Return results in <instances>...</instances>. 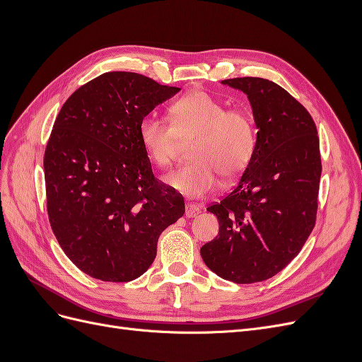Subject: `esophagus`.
<instances>
[{"mask_svg": "<svg viewBox=\"0 0 362 362\" xmlns=\"http://www.w3.org/2000/svg\"><path fill=\"white\" fill-rule=\"evenodd\" d=\"M199 211L201 208L196 204H185V217H196Z\"/></svg>", "mask_w": 362, "mask_h": 362, "instance_id": "obj_1", "label": "esophagus"}]
</instances>
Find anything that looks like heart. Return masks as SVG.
<instances>
[{"instance_id":"obj_1","label":"heart","mask_w":362,"mask_h":362,"mask_svg":"<svg viewBox=\"0 0 362 362\" xmlns=\"http://www.w3.org/2000/svg\"><path fill=\"white\" fill-rule=\"evenodd\" d=\"M170 124L154 113L140 119L139 139L149 158L169 168L178 157V139L192 140L190 164L166 178L172 189L202 198L217 189L221 178L233 181L242 175L257 148L255 127L240 108L226 105L205 92H194L175 101Z\"/></svg>"}]
</instances>
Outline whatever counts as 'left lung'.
<instances>
[{"label": "left lung", "instance_id": "obj_1", "mask_svg": "<svg viewBox=\"0 0 362 362\" xmlns=\"http://www.w3.org/2000/svg\"><path fill=\"white\" fill-rule=\"evenodd\" d=\"M223 84L247 95L257 148L237 187L206 210L218 234L201 247L205 264L235 284L275 276L315 225L322 158L308 110L276 83L243 76Z\"/></svg>", "mask_w": 362, "mask_h": 362}]
</instances>
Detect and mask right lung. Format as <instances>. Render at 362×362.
<instances>
[{"label":"right lung","mask_w":362,"mask_h":362,"mask_svg":"<svg viewBox=\"0 0 362 362\" xmlns=\"http://www.w3.org/2000/svg\"><path fill=\"white\" fill-rule=\"evenodd\" d=\"M178 92L136 72H105L56 117L43 157L48 218L64 254L92 278H139L160 234L184 214L182 196L154 177L139 139L140 119Z\"/></svg>","instance_id":"right-lung-1"}]
</instances>
